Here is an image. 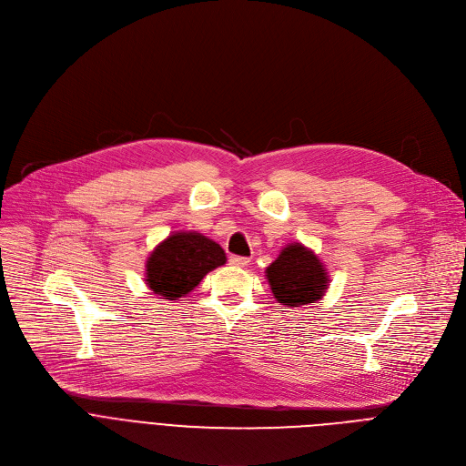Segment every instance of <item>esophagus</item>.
Returning a JSON list of instances; mask_svg holds the SVG:
<instances>
[{
    "mask_svg": "<svg viewBox=\"0 0 466 466\" xmlns=\"http://www.w3.org/2000/svg\"><path fill=\"white\" fill-rule=\"evenodd\" d=\"M248 263H249L248 257H238V255L229 257V265H233V267H246Z\"/></svg>",
    "mask_w": 466,
    "mask_h": 466,
    "instance_id": "obj_1",
    "label": "esophagus"
}]
</instances>
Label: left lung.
Instances as JSON below:
<instances>
[{
    "mask_svg": "<svg viewBox=\"0 0 466 466\" xmlns=\"http://www.w3.org/2000/svg\"><path fill=\"white\" fill-rule=\"evenodd\" d=\"M265 274L274 298L285 307L319 301L329 283L328 270L319 255L299 242L285 246Z\"/></svg>",
    "mask_w": 466,
    "mask_h": 466,
    "instance_id": "8db88e82",
    "label": "left lung"
}]
</instances>
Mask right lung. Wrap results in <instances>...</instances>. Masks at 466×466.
I'll list each match as a JSON object with an SVG mask.
<instances>
[{"instance_id": "obj_1", "label": "right lung", "mask_w": 466, "mask_h": 466, "mask_svg": "<svg viewBox=\"0 0 466 466\" xmlns=\"http://www.w3.org/2000/svg\"><path fill=\"white\" fill-rule=\"evenodd\" d=\"M222 265H226V253L213 238L198 231L172 233L149 253L146 285L165 299H177Z\"/></svg>"}]
</instances>
